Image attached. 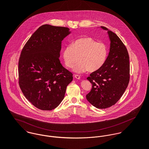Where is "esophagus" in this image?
Wrapping results in <instances>:
<instances>
[{
  "label": "esophagus",
  "instance_id": "esophagus-1",
  "mask_svg": "<svg viewBox=\"0 0 149 149\" xmlns=\"http://www.w3.org/2000/svg\"><path fill=\"white\" fill-rule=\"evenodd\" d=\"M74 77L76 78V79H78V80H79V79H80V76H79V75H77V74H74Z\"/></svg>",
  "mask_w": 149,
  "mask_h": 149
}]
</instances>
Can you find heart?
I'll use <instances>...</instances> for the list:
<instances>
[{
  "label": "heart",
  "mask_w": 149,
  "mask_h": 149,
  "mask_svg": "<svg viewBox=\"0 0 149 149\" xmlns=\"http://www.w3.org/2000/svg\"><path fill=\"white\" fill-rule=\"evenodd\" d=\"M108 54L106 43L89 37H83L64 48L63 58L65 65L73 68L80 57V62L75 66L74 71L81 73L88 70L93 72L101 69L106 61Z\"/></svg>",
  "instance_id": "b5f03b06"
}]
</instances>
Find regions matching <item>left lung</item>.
Returning <instances> with one entry per match:
<instances>
[{
    "label": "left lung",
    "instance_id": "8db88e82",
    "mask_svg": "<svg viewBox=\"0 0 149 149\" xmlns=\"http://www.w3.org/2000/svg\"><path fill=\"white\" fill-rule=\"evenodd\" d=\"M101 28L108 31L109 52L103 67L87 77L92 86L86 98L97 108L104 109L116 104L125 92L130 81V61L127 48L118 36L106 27Z\"/></svg>",
    "mask_w": 149,
    "mask_h": 149
}]
</instances>
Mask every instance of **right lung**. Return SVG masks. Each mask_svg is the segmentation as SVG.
I'll list each match as a JSON object with an SVG mask.
<instances>
[{"label":"right lung","instance_id":"obj_1","mask_svg":"<svg viewBox=\"0 0 149 149\" xmlns=\"http://www.w3.org/2000/svg\"><path fill=\"white\" fill-rule=\"evenodd\" d=\"M70 33L65 27L43 24L24 45L18 63L19 85L37 108L50 111L64 99L73 74L59 60L61 42Z\"/></svg>","mask_w":149,"mask_h":149}]
</instances>
